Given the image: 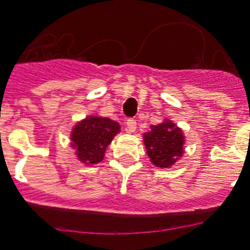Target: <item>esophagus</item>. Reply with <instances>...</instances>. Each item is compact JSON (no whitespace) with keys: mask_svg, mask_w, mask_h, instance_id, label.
I'll return each instance as SVG.
<instances>
[{"mask_svg":"<svg viewBox=\"0 0 250 250\" xmlns=\"http://www.w3.org/2000/svg\"><path fill=\"white\" fill-rule=\"evenodd\" d=\"M137 130V121L133 120V119H129L126 120V131L127 133H134Z\"/></svg>","mask_w":250,"mask_h":250,"instance_id":"esophagus-1","label":"esophagus"}]
</instances>
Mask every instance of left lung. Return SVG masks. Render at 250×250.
Segmentation results:
<instances>
[{"mask_svg":"<svg viewBox=\"0 0 250 250\" xmlns=\"http://www.w3.org/2000/svg\"><path fill=\"white\" fill-rule=\"evenodd\" d=\"M143 137L148 157L154 166L171 167L184 154V133L171 120L150 126V131Z\"/></svg>","mask_w":250,"mask_h":250,"instance_id":"1","label":"left lung"}]
</instances>
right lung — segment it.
<instances>
[{"label": "right lung", "mask_w": 250, "mask_h": 250, "mask_svg": "<svg viewBox=\"0 0 250 250\" xmlns=\"http://www.w3.org/2000/svg\"><path fill=\"white\" fill-rule=\"evenodd\" d=\"M120 125L108 117L88 116L79 121L71 131V147L78 160L85 165H96L103 160L106 148L112 142Z\"/></svg>", "instance_id": "right-lung-1"}]
</instances>
